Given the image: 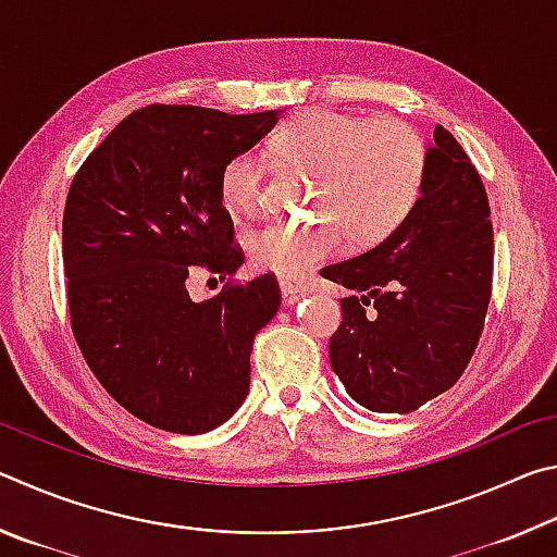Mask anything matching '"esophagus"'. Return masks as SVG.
Instances as JSON below:
<instances>
[{
    "label": "esophagus",
    "mask_w": 557,
    "mask_h": 557,
    "mask_svg": "<svg viewBox=\"0 0 557 557\" xmlns=\"http://www.w3.org/2000/svg\"><path fill=\"white\" fill-rule=\"evenodd\" d=\"M280 292H282V305L292 307V305H297L299 299H305L309 295V287H305L297 280L280 277Z\"/></svg>",
    "instance_id": "1"
}]
</instances>
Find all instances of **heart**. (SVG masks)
Returning <instances> with one entry per match:
<instances>
[{"label": "heart", "instance_id": "1", "mask_svg": "<svg viewBox=\"0 0 557 557\" xmlns=\"http://www.w3.org/2000/svg\"><path fill=\"white\" fill-rule=\"evenodd\" d=\"M270 154L317 176L314 223L268 221L248 233L252 265L297 280L334 258L344 231L354 245H373L398 228L420 201L428 176V145L400 120L373 122L336 110H305L287 122ZM260 152L233 157L221 172V199L233 213L258 211L265 188Z\"/></svg>", "mask_w": 557, "mask_h": 557}]
</instances>
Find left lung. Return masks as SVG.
<instances>
[{
	"instance_id": "1",
	"label": "left lung",
	"mask_w": 557,
	"mask_h": 557,
	"mask_svg": "<svg viewBox=\"0 0 557 557\" xmlns=\"http://www.w3.org/2000/svg\"><path fill=\"white\" fill-rule=\"evenodd\" d=\"M482 176L442 125L408 219L375 248L322 270L351 289L329 342L332 369L373 412H412L449 391L482 336L494 228Z\"/></svg>"
}]
</instances>
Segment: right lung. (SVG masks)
Here are the masks:
<instances>
[{
	"mask_svg": "<svg viewBox=\"0 0 557 557\" xmlns=\"http://www.w3.org/2000/svg\"><path fill=\"white\" fill-rule=\"evenodd\" d=\"M280 115L149 106L73 178L63 268L75 342L102 388L147 425L201 435L250 391L252 338L280 309L275 277L228 282L203 301L186 280L199 270L225 280L243 265L221 172Z\"/></svg>",
	"mask_w": 557,
	"mask_h": 557,
	"instance_id": "right-lung-1",
	"label": "right lung"
}]
</instances>
